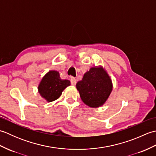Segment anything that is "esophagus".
I'll return each instance as SVG.
<instances>
[{"instance_id":"34e87169","label":"esophagus","mask_w":156,"mask_h":156,"mask_svg":"<svg viewBox=\"0 0 156 156\" xmlns=\"http://www.w3.org/2000/svg\"><path fill=\"white\" fill-rule=\"evenodd\" d=\"M70 82H71V84L72 86H75L76 84V80L74 78H71Z\"/></svg>"}]
</instances>
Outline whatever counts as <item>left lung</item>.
Instances as JSON below:
<instances>
[{"instance_id": "1", "label": "left lung", "mask_w": 156, "mask_h": 156, "mask_svg": "<svg viewBox=\"0 0 156 156\" xmlns=\"http://www.w3.org/2000/svg\"><path fill=\"white\" fill-rule=\"evenodd\" d=\"M80 98L92 108L103 105L112 90L110 76L102 66H95L86 72L82 80L76 84Z\"/></svg>"}]
</instances>
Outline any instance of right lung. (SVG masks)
<instances>
[{"mask_svg": "<svg viewBox=\"0 0 156 156\" xmlns=\"http://www.w3.org/2000/svg\"><path fill=\"white\" fill-rule=\"evenodd\" d=\"M70 85L68 80H62L58 71L50 70L42 78L38 86V92L42 98L50 102L57 100L63 90Z\"/></svg>", "mask_w": 156, "mask_h": 156, "instance_id": "1", "label": "right lung"}]
</instances>
